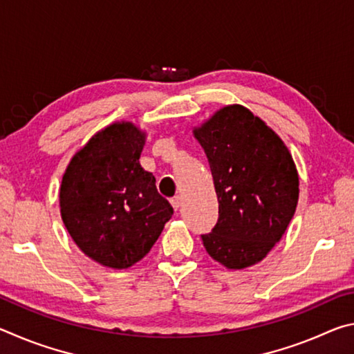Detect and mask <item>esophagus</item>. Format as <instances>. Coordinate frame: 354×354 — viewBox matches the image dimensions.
Segmentation results:
<instances>
[{"mask_svg":"<svg viewBox=\"0 0 354 354\" xmlns=\"http://www.w3.org/2000/svg\"><path fill=\"white\" fill-rule=\"evenodd\" d=\"M181 201H183V198H181V196H179V195H176V196H173V198L170 200V203H171V206H173V207H175V209H176V211H178V209H179V206H181Z\"/></svg>","mask_w":354,"mask_h":354,"instance_id":"34e87169","label":"esophagus"}]
</instances>
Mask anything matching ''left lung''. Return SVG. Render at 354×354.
Masks as SVG:
<instances>
[{
  "mask_svg": "<svg viewBox=\"0 0 354 354\" xmlns=\"http://www.w3.org/2000/svg\"><path fill=\"white\" fill-rule=\"evenodd\" d=\"M218 198V220L201 234L209 256L245 268L267 256L298 203V173L283 140L243 106H226L195 129Z\"/></svg>",
  "mask_w": 354,
  "mask_h": 354,
  "instance_id": "8db88e82",
  "label": "left lung"
}]
</instances>
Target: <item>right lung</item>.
<instances>
[{
	"label": "right lung",
	"mask_w": 354,
	"mask_h": 354,
	"mask_svg": "<svg viewBox=\"0 0 354 354\" xmlns=\"http://www.w3.org/2000/svg\"><path fill=\"white\" fill-rule=\"evenodd\" d=\"M145 134L113 123L95 134L67 167L61 214L71 239L93 261L128 268L158 241L173 207L142 169Z\"/></svg>",
	"instance_id": "obj_1"
}]
</instances>
